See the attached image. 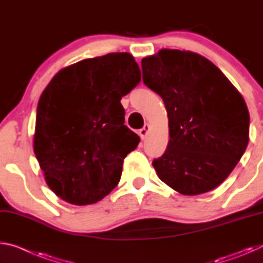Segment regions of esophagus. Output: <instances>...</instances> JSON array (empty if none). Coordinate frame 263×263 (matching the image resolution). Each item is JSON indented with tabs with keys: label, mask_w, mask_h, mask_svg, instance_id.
<instances>
[{
	"label": "esophagus",
	"mask_w": 263,
	"mask_h": 263,
	"mask_svg": "<svg viewBox=\"0 0 263 263\" xmlns=\"http://www.w3.org/2000/svg\"><path fill=\"white\" fill-rule=\"evenodd\" d=\"M148 131H149V125H148V124H145V126L140 128L139 132H138V133H139V137L141 138V139H145L146 136L148 135Z\"/></svg>",
	"instance_id": "1"
}]
</instances>
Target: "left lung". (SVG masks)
<instances>
[{
    "mask_svg": "<svg viewBox=\"0 0 263 263\" xmlns=\"http://www.w3.org/2000/svg\"><path fill=\"white\" fill-rule=\"evenodd\" d=\"M142 81L168 115L166 152L153 160L159 179L182 195L208 193L225 181L246 151L249 112L221 70L190 51L160 50L141 60Z\"/></svg>",
    "mask_w": 263,
    "mask_h": 263,
    "instance_id": "obj_1",
    "label": "left lung"
}]
</instances>
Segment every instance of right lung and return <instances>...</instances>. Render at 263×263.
Returning <instances> with one entry per match:
<instances>
[{"label": "right lung", "mask_w": 263, "mask_h": 263, "mask_svg": "<svg viewBox=\"0 0 263 263\" xmlns=\"http://www.w3.org/2000/svg\"><path fill=\"white\" fill-rule=\"evenodd\" d=\"M140 82L130 53H109L61 69L37 106L33 151L47 185L74 205L101 201L121 180L140 138L121 104Z\"/></svg>", "instance_id": "add662e5"}]
</instances>
